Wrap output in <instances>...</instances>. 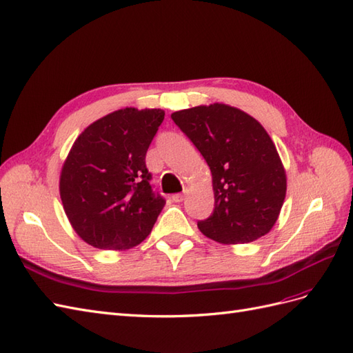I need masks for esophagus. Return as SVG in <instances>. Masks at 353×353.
<instances>
[{
  "mask_svg": "<svg viewBox=\"0 0 353 353\" xmlns=\"http://www.w3.org/2000/svg\"><path fill=\"white\" fill-rule=\"evenodd\" d=\"M171 199H173L174 203H182V201L185 199V195L183 194H176V195L171 196Z\"/></svg>",
  "mask_w": 353,
  "mask_h": 353,
  "instance_id": "34e87169",
  "label": "esophagus"
}]
</instances>
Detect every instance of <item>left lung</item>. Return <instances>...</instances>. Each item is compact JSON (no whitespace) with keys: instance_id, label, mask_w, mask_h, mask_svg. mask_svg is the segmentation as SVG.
Returning <instances> with one entry per match:
<instances>
[{"instance_id":"obj_1","label":"left lung","mask_w":353,"mask_h":353,"mask_svg":"<svg viewBox=\"0 0 353 353\" xmlns=\"http://www.w3.org/2000/svg\"><path fill=\"white\" fill-rule=\"evenodd\" d=\"M211 171L214 210L198 221L216 243H253L274 228L287 194V174L275 143L256 118L225 103L171 114Z\"/></svg>"}]
</instances>
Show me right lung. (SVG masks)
Masks as SVG:
<instances>
[{
	"label": "right lung",
	"instance_id": "add662e5",
	"mask_svg": "<svg viewBox=\"0 0 353 353\" xmlns=\"http://www.w3.org/2000/svg\"><path fill=\"white\" fill-rule=\"evenodd\" d=\"M164 115L163 109H118L77 137L59 190L69 223L84 243L128 250L150 234L165 201L152 192L145 157Z\"/></svg>",
	"mask_w": 353,
	"mask_h": 353
}]
</instances>
